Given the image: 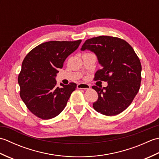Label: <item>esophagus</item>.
I'll list each match as a JSON object with an SVG mask.
<instances>
[{"mask_svg":"<svg viewBox=\"0 0 159 159\" xmlns=\"http://www.w3.org/2000/svg\"><path fill=\"white\" fill-rule=\"evenodd\" d=\"M78 89H89L91 88V87L88 84L85 83H79L77 85Z\"/></svg>","mask_w":159,"mask_h":159,"instance_id":"34e87169","label":"esophagus"}]
</instances>
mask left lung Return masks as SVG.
Here are the masks:
<instances>
[{
	"label": "left lung",
	"instance_id": "1",
	"mask_svg": "<svg viewBox=\"0 0 159 159\" xmlns=\"http://www.w3.org/2000/svg\"><path fill=\"white\" fill-rule=\"evenodd\" d=\"M96 54L102 68L94 80L108 83L106 87L92 86L98 98L93 107L97 112L113 116L124 111L140 88L141 64L133 47L116 37L102 35L87 39L81 50Z\"/></svg>",
	"mask_w": 159,
	"mask_h": 159
}]
</instances>
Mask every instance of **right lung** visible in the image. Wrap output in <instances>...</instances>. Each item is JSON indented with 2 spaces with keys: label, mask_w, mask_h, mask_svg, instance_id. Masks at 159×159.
Returning <instances> with one entry per match:
<instances>
[{
  "label": "right lung",
  "mask_w": 159,
  "mask_h": 159,
  "mask_svg": "<svg viewBox=\"0 0 159 159\" xmlns=\"http://www.w3.org/2000/svg\"><path fill=\"white\" fill-rule=\"evenodd\" d=\"M80 43L81 39L44 42L32 49L24 59L18 79L20 96L35 116L51 119L66 107L76 84L57 87L55 77L66 59Z\"/></svg>",
  "instance_id": "obj_1"
}]
</instances>
